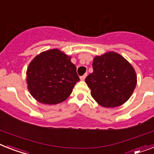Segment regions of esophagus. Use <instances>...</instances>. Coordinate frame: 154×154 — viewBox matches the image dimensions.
<instances>
[{
    "instance_id": "1",
    "label": "esophagus",
    "mask_w": 154,
    "mask_h": 154,
    "mask_svg": "<svg viewBox=\"0 0 154 154\" xmlns=\"http://www.w3.org/2000/svg\"><path fill=\"white\" fill-rule=\"evenodd\" d=\"M87 77V73H85V74H84L83 76H81V77H80V78H81V81H84V80L85 79V77Z\"/></svg>"
}]
</instances>
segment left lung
<instances>
[{
  "label": "left lung",
  "instance_id": "8db88e82",
  "mask_svg": "<svg viewBox=\"0 0 154 154\" xmlns=\"http://www.w3.org/2000/svg\"><path fill=\"white\" fill-rule=\"evenodd\" d=\"M93 72L85 78L91 96L100 105L116 107L129 100L137 84L133 66L119 54L110 51L94 57Z\"/></svg>",
  "mask_w": 154,
  "mask_h": 154
}]
</instances>
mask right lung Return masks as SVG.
<instances>
[{
    "label": "right lung",
    "mask_w": 154,
    "mask_h": 154,
    "mask_svg": "<svg viewBox=\"0 0 154 154\" xmlns=\"http://www.w3.org/2000/svg\"><path fill=\"white\" fill-rule=\"evenodd\" d=\"M71 57L52 49L34 57L27 69V88L36 100L57 104L66 100L80 81Z\"/></svg>",
    "instance_id": "right-lung-1"
}]
</instances>
